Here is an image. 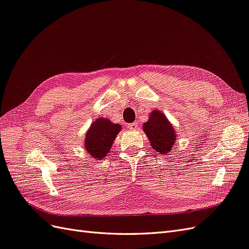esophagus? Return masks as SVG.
<instances>
[{
	"instance_id": "esophagus-1",
	"label": "esophagus",
	"mask_w": 249,
	"mask_h": 249,
	"mask_svg": "<svg viewBox=\"0 0 249 249\" xmlns=\"http://www.w3.org/2000/svg\"><path fill=\"white\" fill-rule=\"evenodd\" d=\"M127 127H129L130 130H136L138 127V124L137 123H132L127 124Z\"/></svg>"
}]
</instances>
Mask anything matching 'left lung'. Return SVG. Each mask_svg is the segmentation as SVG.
Listing matches in <instances>:
<instances>
[{
    "instance_id": "1",
    "label": "left lung",
    "mask_w": 249,
    "mask_h": 249,
    "mask_svg": "<svg viewBox=\"0 0 249 249\" xmlns=\"http://www.w3.org/2000/svg\"><path fill=\"white\" fill-rule=\"evenodd\" d=\"M143 131L158 154H170L178 136L172 124L162 111L155 109L150 112L148 120L143 124Z\"/></svg>"
}]
</instances>
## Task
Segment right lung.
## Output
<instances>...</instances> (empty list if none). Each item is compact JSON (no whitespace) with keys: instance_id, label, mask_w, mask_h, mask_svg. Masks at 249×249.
<instances>
[{"instance_id":"add662e5","label":"right lung","mask_w":249,"mask_h":249,"mask_svg":"<svg viewBox=\"0 0 249 249\" xmlns=\"http://www.w3.org/2000/svg\"><path fill=\"white\" fill-rule=\"evenodd\" d=\"M122 125L112 123L105 117L95 119L86 132L84 147L86 152L95 160H102L112 149Z\"/></svg>"}]
</instances>
